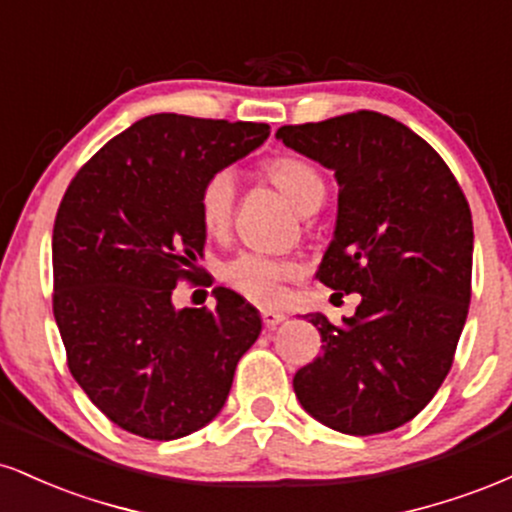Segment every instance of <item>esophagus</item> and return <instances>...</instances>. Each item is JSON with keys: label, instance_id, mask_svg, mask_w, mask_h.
<instances>
[{"label": "esophagus", "instance_id": "esophagus-1", "mask_svg": "<svg viewBox=\"0 0 512 512\" xmlns=\"http://www.w3.org/2000/svg\"><path fill=\"white\" fill-rule=\"evenodd\" d=\"M284 320H286V315L279 313V310H262V322H264V327H269V330H274V327L281 325Z\"/></svg>", "mask_w": 512, "mask_h": 512}]
</instances>
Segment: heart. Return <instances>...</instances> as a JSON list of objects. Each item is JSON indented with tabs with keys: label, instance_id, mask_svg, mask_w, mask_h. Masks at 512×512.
<instances>
[{
	"label": "heart",
	"instance_id": "b5f03b06",
	"mask_svg": "<svg viewBox=\"0 0 512 512\" xmlns=\"http://www.w3.org/2000/svg\"><path fill=\"white\" fill-rule=\"evenodd\" d=\"M269 180L284 192L301 211H315L325 202L327 182L315 163L301 156H279L264 166ZM238 180L228 168L214 170L199 190V216L211 236H223L233 223ZM223 279L250 301L269 305L284 293V284L301 274V264L293 257L264 255V252H240L221 269Z\"/></svg>",
	"mask_w": 512,
	"mask_h": 512
}]
</instances>
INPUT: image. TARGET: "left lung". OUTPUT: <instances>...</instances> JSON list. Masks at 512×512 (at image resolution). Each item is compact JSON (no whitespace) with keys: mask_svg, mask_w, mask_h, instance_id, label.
<instances>
[{"mask_svg":"<svg viewBox=\"0 0 512 512\" xmlns=\"http://www.w3.org/2000/svg\"><path fill=\"white\" fill-rule=\"evenodd\" d=\"M276 137L334 170L337 228L317 279L361 293L344 327L308 315L325 346L293 390L334 431H392L431 402L455 358L472 298L467 197L438 151L383 113L286 125Z\"/></svg>","mask_w":512,"mask_h":512,"instance_id":"1","label":"left lung"}]
</instances>
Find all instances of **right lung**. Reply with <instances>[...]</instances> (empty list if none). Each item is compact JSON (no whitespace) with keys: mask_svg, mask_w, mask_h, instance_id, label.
<instances>
[{"mask_svg":"<svg viewBox=\"0 0 512 512\" xmlns=\"http://www.w3.org/2000/svg\"><path fill=\"white\" fill-rule=\"evenodd\" d=\"M267 137L262 122L149 115L88 158L64 192L52 313L67 366L134 436L175 440L207 426L260 337V313L236 291L216 286L211 310H175L170 296L197 279L204 180Z\"/></svg>","mask_w":512,"mask_h":512,"instance_id":"obj_1","label":"right lung"}]
</instances>
